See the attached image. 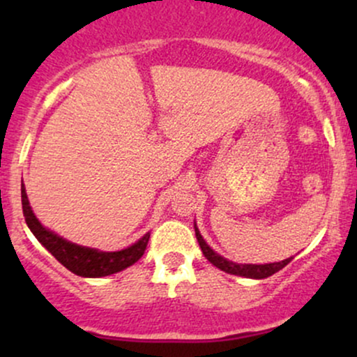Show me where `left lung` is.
I'll return each mask as SVG.
<instances>
[{
    "label": "left lung",
    "mask_w": 357,
    "mask_h": 357,
    "mask_svg": "<svg viewBox=\"0 0 357 357\" xmlns=\"http://www.w3.org/2000/svg\"><path fill=\"white\" fill-rule=\"evenodd\" d=\"M195 231H196V238H198L199 247H202L203 255L206 257L208 260L215 265V267H218L220 270H223V272H227V273H231V275H240V277H247V278H267L270 275H273V273H277L278 270L284 268L285 265L290 264V260L294 258V257H290V258H287V260L277 261V264H265V265L233 264V261L227 260V258L220 257L218 253L213 252V250L206 245V241L203 240V236L199 235L198 228L196 227H195Z\"/></svg>",
    "instance_id": "1"
}]
</instances>
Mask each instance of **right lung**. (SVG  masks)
Here are the masks:
<instances>
[{"label":"right lung","mask_w":357,"mask_h":357,"mask_svg":"<svg viewBox=\"0 0 357 357\" xmlns=\"http://www.w3.org/2000/svg\"><path fill=\"white\" fill-rule=\"evenodd\" d=\"M22 204H23V215L26 221L28 228L33 231L36 240L43 245L48 252L52 253L56 260L68 268L75 275L80 277H105L112 275V273L121 272L144 255L147 241H149V233H146L137 243L132 247L121 250V252H99L93 248H85L80 245L70 243V241L60 238L59 235L52 233L50 230L42 227L36 216L31 211L30 203H28L26 191L22 186Z\"/></svg>","instance_id":"add662e5"}]
</instances>
